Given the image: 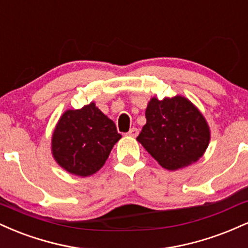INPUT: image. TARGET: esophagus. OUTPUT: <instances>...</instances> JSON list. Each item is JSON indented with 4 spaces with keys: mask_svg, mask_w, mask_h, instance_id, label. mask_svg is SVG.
Here are the masks:
<instances>
[{
    "mask_svg": "<svg viewBox=\"0 0 248 248\" xmlns=\"http://www.w3.org/2000/svg\"><path fill=\"white\" fill-rule=\"evenodd\" d=\"M127 135L132 136V138H136V136L139 135V129L138 128H132V129L127 133Z\"/></svg>",
    "mask_w": 248,
    "mask_h": 248,
    "instance_id": "obj_1",
    "label": "esophagus"
}]
</instances>
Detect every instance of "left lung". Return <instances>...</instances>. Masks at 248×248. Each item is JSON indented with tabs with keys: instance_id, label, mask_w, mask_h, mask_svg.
<instances>
[{
	"instance_id": "1",
	"label": "left lung",
	"mask_w": 248,
	"mask_h": 248,
	"mask_svg": "<svg viewBox=\"0 0 248 248\" xmlns=\"http://www.w3.org/2000/svg\"><path fill=\"white\" fill-rule=\"evenodd\" d=\"M147 124L138 140L168 170H177L202 157L210 130L202 113L183 96L153 98L146 109Z\"/></svg>"
}]
</instances>
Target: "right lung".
Returning a JSON list of instances; mask_svg holds the SVG:
<instances>
[{"label":"right lung","instance_id":"1","mask_svg":"<svg viewBox=\"0 0 248 248\" xmlns=\"http://www.w3.org/2000/svg\"><path fill=\"white\" fill-rule=\"evenodd\" d=\"M121 139L115 124L93 102L62 114L52 136L53 157L73 175H93L104 166Z\"/></svg>","mask_w":248,"mask_h":248}]
</instances>
